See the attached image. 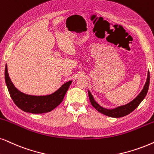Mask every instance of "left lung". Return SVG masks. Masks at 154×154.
<instances>
[{
  "label": "left lung",
  "mask_w": 154,
  "mask_h": 154,
  "mask_svg": "<svg viewBox=\"0 0 154 154\" xmlns=\"http://www.w3.org/2000/svg\"><path fill=\"white\" fill-rule=\"evenodd\" d=\"M149 82L150 73L149 72H148L146 82L144 87H143V88L141 90V92L139 93V94L138 95L135 99H134L133 100L128 103V104L122 105V106H117V107L116 108L106 109L100 106V105L94 100V98L93 97L92 94H91L90 91L88 90L89 100H90L91 105H92L99 112L102 113V114H104V115L114 118L122 117V116L128 115L130 113L133 112V111L135 109H137L138 107V106L141 104V102L143 101V99L145 98V97L146 96L148 90H149Z\"/></svg>",
  "instance_id": "8db88e82"
}]
</instances>
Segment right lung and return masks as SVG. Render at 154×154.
<instances>
[{"instance_id": "obj_1", "label": "right lung", "mask_w": 154, "mask_h": 154, "mask_svg": "<svg viewBox=\"0 0 154 154\" xmlns=\"http://www.w3.org/2000/svg\"><path fill=\"white\" fill-rule=\"evenodd\" d=\"M5 80L9 94L15 105L21 110L32 114H42L51 112L63 102L64 97L70 86L72 80L63 84L52 94L35 96L23 93L14 86L10 78L7 65L5 69Z\"/></svg>"}]
</instances>
